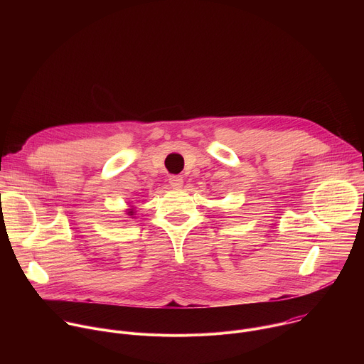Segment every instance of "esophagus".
<instances>
[{"label":"esophagus","instance_id":"esophagus-1","mask_svg":"<svg viewBox=\"0 0 364 364\" xmlns=\"http://www.w3.org/2000/svg\"><path fill=\"white\" fill-rule=\"evenodd\" d=\"M183 183H184V180H183L181 176H170V186L171 187L180 188V187H183Z\"/></svg>","mask_w":364,"mask_h":364}]
</instances>
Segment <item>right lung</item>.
<instances>
[{
  "label": "right lung",
  "instance_id": "obj_1",
  "mask_svg": "<svg viewBox=\"0 0 364 364\" xmlns=\"http://www.w3.org/2000/svg\"><path fill=\"white\" fill-rule=\"evenodd\" d=\"M135 209H134V205H129V209H127V215L129 216V218H134L135 216Z\"/></svg>",
  "mask_w": 364,
  "mask_h": 364
}]
</instances>
